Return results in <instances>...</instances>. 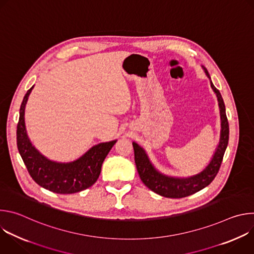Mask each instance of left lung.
Masks as SVG:
<instances>
[{
  "label": "left lung",
  "mask_w": 254,
  "mask_h": 254,
  "mask_svg": "<svg viewBox=\"0 0 254 254\" xmlns=\"http://www.w3.org/2000/svg\"><path fill=\"white\" fill-rule=\"evenodd\" d=\"M202 68L206 76L210 79L211 88L216 94L217 101H218L221 122L219 142L217 144L215 152L208 165L199 173L186 177L167 175L160 172L155 167L146 150L140 147L135 141H132V147L134 151V162L142 183L153 192L167 198L187 197L199 192L200 190L208 186L219 171L228 144L229 125L226 118V111L223 98L219 90L212 83L207 69L204 66H202Z\"/></svg>",
  "instance_id": "1"
}]
</instances>
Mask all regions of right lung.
I'll return each mask as SVG.
<instances>
[{
  "label": "right lung",
  "instance_id": "1",
  "mask_svg": "<svg viewBox=\"0 0 254 254\" xmlns=\"http://www.w3.org/2000/svg\"><path fill=\"white\" fill-rule=\"evenodd\" d=\"M33 88L34 85L24 96L17 126L18 150L30 176L39 186L57 194H73L89 188L97 181L102 163L118 139L97 143L72 162L48 159L33 146L26 129L25 108Z\"/></svg>",
  "mask_w": 254,
  "mask_h": 254
}]
</instances>
